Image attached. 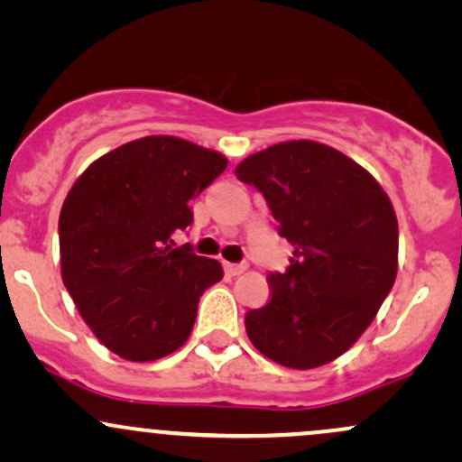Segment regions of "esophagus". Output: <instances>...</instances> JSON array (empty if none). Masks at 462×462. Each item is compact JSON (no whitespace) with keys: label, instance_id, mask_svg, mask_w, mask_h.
I'll list each match as a JSON object with an SVG mask.
<instances>
[{"label":"esophagus","instance_id":"34e87169","mask_svg":"<svg viewBox=\"0 0 462 462\" xmlns=\"http://www.w3.org/2000/svg\"><path fill=\"white\" fill-rule=\"evenodd\" d=\"M226 272L230 275H241L247 272V263H241V264H235V263H226Z\"/></svg>","mask_w":462,"mask_h":462}]
</instances>
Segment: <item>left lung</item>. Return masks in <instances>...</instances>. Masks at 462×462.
I'll return each instance as SVG.
<instances>
[{
    "mask_svg": "<svg viewBox=\"0 0 462 462\" xmlns=\"http://www.w3.org/2000/svg\"><path fill=\"white\" fill-rule=\"evenodd\" d=\"M267 199L295 247L272 298L245 315L249 341L289 369L346 354L375 319L397 275V217L365 167L317 141H284L235 169Z\"/></svg>",
    "mask_w": 462,
    "mask_h": 462,
    "instance_id": "obj_1",
    "label": "left lung"
}]
</instances>
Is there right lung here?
Returning <instances> with one entry per match:
<instances>
[{
    "label": "right lung",
    "instance_id": "right-lung-1",
    "mask_svg": "<svg viewBox=\"0 0 462 462\" xmlns=\"http://www.w3.org/2000/svg\"><path fill=\"white\" fill-rule=\"evenodd\" d=\"M226 167L224 153L190 141L143 136L93 161L67 193L62 282L116 356L150 363L187 343L201 293L224 269L171 235L193 221L190 201Z\"/></svg>",
    "mask_w": 462,
    "mask_h": 462
}]
</instances>
